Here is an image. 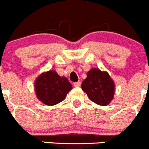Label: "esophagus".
<instances>
[{
  "label": "esophagus",
  "mask_w": 149,
  "mask_h": 149,
  "mask_svg": "<svg viewBox=\"0 0 149 149\" xmlns=\"http://www.w3.org/2000/svg\"><path fill=\"white\" fill-rule=\"evenodd\" d=\"M80 84H81L80 81H77V82L74 83V87H79V86H80Z\"/></svg>",
  "instance_id": "34e87169"
}]
</instances>
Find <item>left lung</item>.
I'll list each match as a JSON object with an SVG mask.
<instances>
[{
	"mask_svg": "<svg viewBox=\"0 0 149 149\" xmlns=\"http://www.w3.org/2000/svg\"><path fill=\"white\" fill-rule=\"evenodd\" d=\"M81 89L91 101L99 105L106 106L113 99L114 83L106 72L92 69L81 83Z\"/></svg>",
	"mask_w": 149,
	"mask_h": 149,
	"instance_id": "8db88e82",
	"label": "left lung"
}]
</instances>
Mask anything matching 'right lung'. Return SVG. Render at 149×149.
Instances as JSON below:
<instances>
[{
    "instance_id": "1",
    "label": "right lung",
    "mask_w": 149,
    "mask_h": 149,
    "mask_svg": "<svg viewBox=\"0 0 149 149\" xmlns=\"http://www.w3.org/2000/svg\"><path fill=\"white\" fill-rule=\"evenodd\" d=\"M35 88L38 98L45 104L52 106L65 100L72 87L66 77L50 70L38 77Z\"/></svg>"
}]
</instances>
